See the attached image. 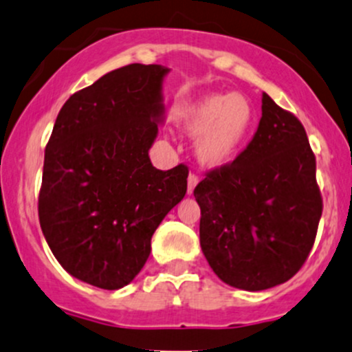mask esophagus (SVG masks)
Returning a JSON list of instances; mask_svg holds the SVG:
<instances>
[{
	"mask_svg": "<svg viewBox=\"0 0 352 352\" xmlns=\"http://www.w3.org/2000/svg\"><path fill=\"white\" fill-rule=\"evenodd\" d=\"M197 184H199L197 175L190 173V175H188V179H187V192H188V194H192V192H194V188H195V186H197Z\"/></svg>",
	"mask_w": 352,
	"mask_h": 352,
	"instance_id": "34e87169",
	"label": "esophagus"
}]
</instances>
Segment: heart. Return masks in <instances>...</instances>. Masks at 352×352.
I'll return each instance as SVG.
<instances>
[{"instance_id": "b5f03b06", "label": "heart", "mask_w": 352, "mask_h": 352, "mask_svg": "<svg viewBox=\"0 0 352 352\" xmlns=\"http://www.w3.org/2000/svg\"><path fill=\"white\" fill-rule=\"evenodd\" d=\"M254 123L250 101L238 94H210L182 113L184 131L197 138L199 162L207 168L229 165L246 143Z\"/></svg>"}]
</instances>
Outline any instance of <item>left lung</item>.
Masks as SVG:
<instances>
[{
  "mask_svg": "<svg viewBox=\"0 0 352 352\" xmlns=\"http://www.w3.org/2000/svg\"><path fill=\"white\" fill-rule=\"evenodd\" d=\"M194 195L202 253L224 283L266 290L305 263L322 216L316 157L300 121L268 94L253 140Z\"/></svg>",
  "mask_w": 352,
  "mask_h": 352,
  "instance_id": "1",
  "label": "left lung"
}]
</instances>
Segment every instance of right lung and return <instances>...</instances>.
Here are the masks:
<instances>
[{
	"label": "right lung",
	"mask_w": 352,
	"mask_h": 352,
	"mask_svg": "<svg viewBox=\"0 0 352 352\" xmlns=\"http://www.w3.org/2000/svg\"><path fill=\"white\" fill-rule=\"evenodd\" d=\"M170 69L131 64L65 101L45 148L38 219L74 278L118 290L142 272L151 236L187 192L186 165L158 170L148 150L165 120Z\"/></svg>",
	"instance_id": "obj_1"
}]
</instances>
